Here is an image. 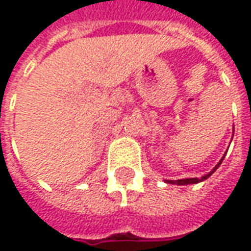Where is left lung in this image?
Segmentation results:
<instances>
[{
    "instance_id": "left-lung-1",
    "label": "left lung",
    "mask_w": 251,
    "mask_h": 251,
    "mask_svg": "<svg viewBox=\"0 0 251 251\" xmlns=\"http://www.w3.org/2000/svg\"><path fill=\"white\" fill-rule=\"evenodd\" d=\"M223 160H224V157L221 158L220 162H219V164L216 165L215 168H213L212 171H210V172H209L208 175L202 176L201 179H198V177H188V179H179V180H167V183H171V184H179V186H184V184H195V183H200V181H202V180H206L209 176L212 175V174L215 172L216 169L220 167V164L223 162Z\"/></svg>"
}]
</instances>
